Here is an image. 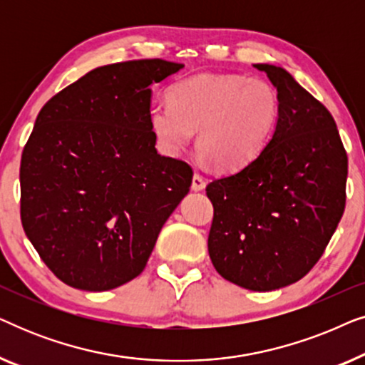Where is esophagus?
<instances>
[{"label":"esophagus","mask_w":365,"mask_h":365,"mask_svg":"<svg viewBox=\"0 0 365 365\" xmlns=\"http://www.w3.org/2000/svg\"><path fill=\"white\" fill-rule=\"evenodd\" d=\"M192 191H202L204 187H206V181H204V178L201 176V174H194L192 176V184H191Z\"/></svg>","instance_id":"obj_1"}]
</instances>
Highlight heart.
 Masks as SVG:
<instances>
[{"label": "heart", "mask_w": 365, "mask_h": 365, "mask_svg": "<svg viewBox=\"0 0 365 365\" xmlns=\"http://www.w3.org/2000/svg\"><path fill=\"white\" fill-rule=\"evenodd\" d=\"M168 103L149 113L159 148L178 156L194 131L196 146L219 171H239L267 146L281 103L271 84L242 74H197L168 89Z\"/></svg>", "instance_id": "heart-1"}]
</instances>
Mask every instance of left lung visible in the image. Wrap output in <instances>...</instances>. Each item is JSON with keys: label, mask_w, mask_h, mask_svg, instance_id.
I'll return each instance as SVG.
<instances>
[{"label": "left lung", "mask_w": 365, "mask_h": 365, "mask_svg": "<svg viewBox=\"0 0 365 365\" xmlns=\"http://www.w3.org/2000/svg\"><path fill=\"white\" fill-rule=\"evenodd\" d=\"M281 111L262 153L207 184L209 257L226 281L274 291L302 279L326 251L346 207L347 153L332 114L286 69L254 64Z\"/></svg>", "instance_id": "1"}]
</instances>
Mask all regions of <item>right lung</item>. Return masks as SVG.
Masks as SVG:
<instances>
[{
  "label": "right lung",
  "mask_w": 365,
  "mask_h": 365,
  "mask_svg": "<svg viewBox=\"0 0 365 365\" xmlns=\"http://www.w3.org/2000/svg\"><path fill=\"white\" fill-rule=\"evenodd\" d=\"M164 59L96 68L49 99L23 149L21 224L54 276L109 291L143 272L189 192L192 168L158 154L151 86L182 69Z\"/></svg>",
  "instance_id": "add662e5"
}]
</instances>
